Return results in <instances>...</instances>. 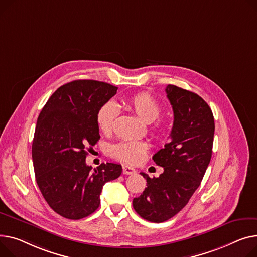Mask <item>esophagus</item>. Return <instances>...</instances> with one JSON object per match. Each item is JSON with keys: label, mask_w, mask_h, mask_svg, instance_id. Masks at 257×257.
Returning <instances> with one entry per match:
<instances>
[{"label": "esophagus", "mask_w": 257, "mask_h": 257, "mask_svg": "<svg viewBox=\"0 0 257 257\" xmlns=\"http://www.w3.org/2000/svg\"><path fill=\"white\" fill-rule=\"evenodd\" d=\"M123 174L124 175H133V174H135V169L129 165H123Z\"/></svg>", "instance_id": "esophagus-1"}]
</instances>
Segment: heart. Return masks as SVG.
I'll use <instances>...</instances> for the list:
<instances>
[{"label":"heart","mask_w":257,"mask_h":257,"mask_svg":"<svg viewBox=\"0 0 257 257\" xmlns=\"http://www.w3.org/2000/svg\"><path fill=\"white\" fill-rule=\"evenodd\" d=\"M127 104L143 122L150 124L158 118L161 112L160 104L151 94L143 92L130 97ZM118 113L117 105L112 101H108L102 105L97 112V124L103 133H109L112 130L115 118ZM154 130L161 133L163 127L156 123ZM149 145L142 141H123L110 148V155L126 163H139L143 161L148 152Z\"/></svg>","instance_id":"heart-1"}]
</instances>
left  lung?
<instances>
[{
	"mask_svg": "<svg viewBox=\"0 0 257 257\" xmlns=\"http://www.w3.org/2000/svg\"><path fill=\"white\" fill-rule=\"evenodd\" d=\"M165 92L174 110L170 141L153 156L164 172L147 180V188L132 201L142 218L160 223L177 215L199 187L212 157L213 112L197 94L168 84Z\"/></svg>",
	"mask_w": 257,
	"mask_h": 257,
	"instance_id": "8db88e82",
	"label": "left lung"
}]
</instances>
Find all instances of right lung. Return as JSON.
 Instances as JSON below:
<instances>
[{"label": "right lung", "mask_w": 257, "mask_h": 257, "mask_svg": "<svg viewBox=\"0 0 257 257\" xmlns=\"http://www.w3.org/2000/svg\"><path fill=\"white\" fill-rule=\"evenodd\" d=\"M116 91L103 81L73 80L50 96L38 116L32 145L36 182L62 217L78 220L93 214L104 184L122 174L121 164L102 163L91 172L85 163L86 150L100 139L97 112Z\"/></svg>", "instance_id": "obj_1"}]
</instances>
